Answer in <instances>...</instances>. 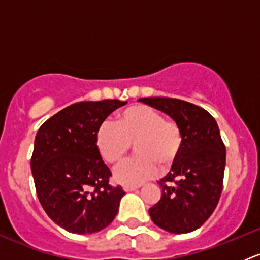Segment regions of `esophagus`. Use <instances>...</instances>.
I'll return each instance as SVG.
<instances>
[{"label": "esophagus", "mask_w": 260, "mask_h": 260, "mask_svg": "<svg viewBox=\"0 0 260 260\" xmlns=\"http://www.w3.org/2000/svg\"><path fill=\"white\" fill-rule=\"evenodd\" d=\"M138 188V186H123V190L125 191V192H132V191H136Z\"/></svg>", "instance_id": "obj_1"}]
</instances>
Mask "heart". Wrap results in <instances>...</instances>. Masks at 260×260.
Returning a JSON list of instances; mask_svg holds the SVG:
<instances>
[{"label":"heart","mask_w":260,"mask_h":260,"mask_svg":"<svg viewBox=\"0 0 260 260\" xmlns=\"http://www.w3.org/2000/svg\"><path fill=\"white\" fill-rule=\"evenodd\" d=\"M135 143L138 157L113 171L114 180L122 185H141L157 176V164L164 167L174 164L182 148V132L175 120L165 119L161 112L145 104L124 109L117 124L104 120L96 131V149L108 164H118Z\"/></svg>","instance_id":"1"}]
</instances>
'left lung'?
<instances>
[{
    "label": "left lung",
    "instance_id": "8db88e82",
    "mask_svg": "<svg viewBox=\"0 0 260 260\" xmlns=\"http://www.w3.org/2000/svg\"><path fill=\"white\" fill-rule=\"evenodd\" d=\"M138 101L170 115L182 132V148L171 171L158 181L162 195L149 216L166 232H193L210 217L222 191L226 151L216 120L201 107L180 99Z\"/></svg>",
    "mask_w": 260,
    "mask_h": 260
}]
</instances>
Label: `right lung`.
I'll list each match as a JSON object with an SVG mask.
<instances>
[{
	"label": "right lung",
	"instance_id": "right-lung-1",
	"mask_svg": "<svg viewBox=\"0 0 260 260\" xmlns=\"http://www.w3.org/2000/svg\"><path fill=\"white\" fill-rule=\"evenodd\" d=\"M127 102H79L46 120L35 137L31 172L41 206L69 233L93 234L117 215L124 191L95 146L99 125Z\"/></svg>",
	"mask_w": 260,
	"mask_h": 260
}]
</instances>
